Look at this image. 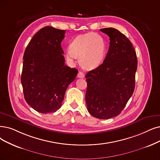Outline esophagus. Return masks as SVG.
Returning <instances> with one entry per match:
<instances>
[{"instance_id": "obj_1", "label": "esophagus", "mask_w": 160, "mask_h": 160, "mask_svg": "<svg viewBox=\"0 0 160 160\" xmlns=\"http://www.w3.org/2000/svg\"><path fill=\"white\" fill-rule=\"evenodd\" d=\"M84 77H85V74L82 73V72H79V73H78V78H84Z\"/></svg>"}]
</instances>
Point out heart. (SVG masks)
<instances>
[{"mask_svg": "<svg viewBox=\"0 0 160 160\" xmlns=\"http://www.w3.org/2000/svg\"><path fill=\"white\" fill-rule=\"evenodd\" d=\"M106 44L103 38L95 33L79 35L69 46V58H79L80 65L86 69L99 66L105 56Z\"/></svg>", "mask_w": 160, "mask_h": 160, "instance_id": "obj_1", "label": "heart"}]
</instances>
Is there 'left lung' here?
Instances as JSON below:
<instances>
[{
  "label": "left lung",
  "mask_w": 160,
  "mask_h": 160,
  "mask_svg": "<svg viewBox=\"0 0 160 160\" xmlns=\"http://www.w3.org/2000/svg\"><path fill=\"white\" fill-rule=\"evenodd\" d=\"M110 37L106 58L86 76L85 100L92 116L101 119L116 117L121 112L135 87L137 58L131 41L112 28L100 29Z\"/></svg>",
  "instance_id": "1"
}]
</instances>
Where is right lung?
<instances>
[{"mask_svg":"<svg viewBox=\"0 0 160 160\" xmlns=\"http://www.w3.org/2000/svg\"><path fill=\"white\" fill-rule=\"evenodd\" d=\"M65 33V30L44 27L25 48L21 82L25 101L38 112L59 110L67 88L78 73L64 64L61 42Z\"/></svg>","mask_w":160,"mask_h":160,"instance_id":"1","label":"right lung"}]
</instances>
